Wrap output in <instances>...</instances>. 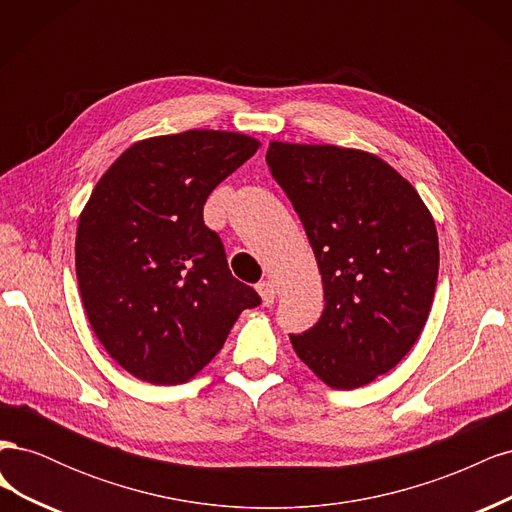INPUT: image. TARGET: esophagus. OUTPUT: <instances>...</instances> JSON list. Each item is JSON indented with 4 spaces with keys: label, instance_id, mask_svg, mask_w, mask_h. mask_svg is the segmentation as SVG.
Masks as SVG:
<instances>
[{
    "label": "esophagus",
    "instance_id": "obj_1",
    "mask_svg": "<svg viewBox=\"0 0 512 512\" xmlns=\"http://www.w3.org/2000/svg\"><path fill=\"white\" fill-rule=\"evenodd\" d=\"M256 290H258V294H260L262 305L269 307V305L275 303V288H273L271 282H260V284L256 286Z\"/></svg>",
    "mask_w": 512,
    "mask_h": 512
}]
</instances>
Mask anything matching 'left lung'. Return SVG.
I'll use <instances>...</instances> for the list:
<instances>
[{"label": "left lung", "mask_w": 512, "mask_h": 512, "mask_svg": "<svg viewBox=\"0 0 512 512\" xmlns=\"http://www.w3.org/2000/svg\"><path fill=\"white\" fill-rule=\"evenodd\" d=\"M271 175L312 245L324 309L299 359L331 389L391 371L421 335L438 282V230L408 179L374 153L271 141Z\"/></svg>", "instance_id": "obj_1"}]
</instances>
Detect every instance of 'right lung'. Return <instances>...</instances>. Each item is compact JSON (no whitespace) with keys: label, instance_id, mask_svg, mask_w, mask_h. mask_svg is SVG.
<instances>
[{"label":"right lung","instance_id":"right-lung-1","mask_svg":"<svg viewBox=\"0 0 512 512\" xmlns=\"http://www.w3.org/2000/svg\"><path fill=\"white\" fill-rule=\"evenodd\" d=\"M260 141L226 130L151 136L100 177L76 228V280L100 344L134 378L183 384L258 292L232 277L203 222L209 194Z\"/></svg>","mask_w":512,"mask_h":512}]
</instances>
